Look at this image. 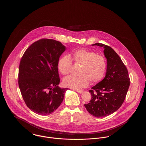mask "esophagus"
<instances>
[{"label": "esophagus", "instance_id": "esophagus-1", "mask_svg": "<svg viewBox=\"0 0 146 146\" xmlns=\"http://www.w3.org/2000/svg\"><path fill=\"white\" fill-rule=\"evenodd\" d=\"M76 91L79 94H82L83 92V91L80 90H76Z\"/></svg>", "mask_w": 146, "mask_h": 146}]
</instances>
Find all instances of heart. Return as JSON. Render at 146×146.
Returning a JSON list of instances; mask_svg holds the SVG:
<instances>
[{"instance_id": "obj_1", "label": "heart", "mask_w": 146, "mask_h": 146, "mask_svg": "<svg viewBox=\"0 0 146 146\" xmlns=\"http://www.w3.org/2000/svg\"><path fill=\"white\" fill-rule=\"evenodd\" d=\"M70 56L74 63L81 64V67L78 70L79 76L64 78L63 83L66 87L80 89L88 86L90 81L91 83H96L104 77L107 69V61L104 56L87 49H79L73 51ZM57 67L63 75L69 74L72 68L70 56L66 55L61 57Z\"/></svg>"}]
</instances>
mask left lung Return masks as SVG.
Wrapping results in <instances>:
<instances>
[{
    "label": "left lung",
    "instance_id": "8db88e82",
    "mask_svg": "<svg viewBox=\"0 0 146 146\" xmlns=\"http://www.w3.org/2000/svg\"><path fill=\"white\" fill-rule=\"evenodd\" d=\"M92 45L104 48L107 72L104 79L89 90L92 98L84 106L93 116L102 118L117 111L123 104L130 86V78L126 67L113 49L101 43Z\"/></svg>",
    "mask_w": 146,
    "mask_h": 146
}]
</instances>
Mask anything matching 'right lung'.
<instances>
[{"mask_svg": "<svg viewBox=\"0 0 146 146\" xmlns=\"http://www.w3.org/2000/svg\"><path fill=\"white\" fill-rule=\"evenodd\" d=\"M65 50L61 42L44 38L31 45L21 58L19 86L25 104L36 114L49 115L62 102L67 89L58 86L57 63Z\"/></svg>", "mask_w": 146, "mask_h": 146, "instance_id": "add662e5", "label": "right lung"}]
</instances>
